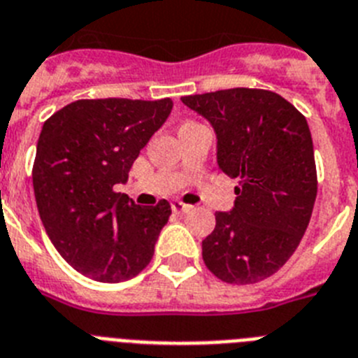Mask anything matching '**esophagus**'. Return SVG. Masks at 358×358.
Wrapping results in <instances>:
<instances>
[{"label":"esophagus","instance_id":"34e87169","mask_svg":"<svg viewBox=\"0 0 358 358\" xmlns=\"http://www.w3.org/2000/svg\"><path fill=\"white\" fill-rule=\"evenodd\" d=\"M171 209L175 210V213H178V214H183V213H189V210H191L192 207H191V205L182 203V201L175 200V201H173V203H171Z\"/></svg>","mask_w":358,"mask_h":358}]
</instances>
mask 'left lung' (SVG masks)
I'll return each mask as SVG.
<instances>
[{
  "label": "left lung",
  "instance_id": "8db88e82",
  "mask_svg": "<svg viewBox=\"0 0 358 358\" xmlns=\"http://www.w3.org/2000/svg\"><path fill=\"white\" fill-rule=\"evenodd\" d=\"M182 102L209 120L217 166L239 180L234 207L216 213L214 231L201 241L205 265L231 285L268 278L295 252L315 203L308 122L266 90H220Z\"/></svg>",
  "mask_w": 358,
  "mask_h": 358
}]
</instances>
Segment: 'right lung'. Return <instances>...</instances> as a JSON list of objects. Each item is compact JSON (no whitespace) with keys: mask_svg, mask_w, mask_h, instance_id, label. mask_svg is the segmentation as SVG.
<instances>
[{"mask_svg":"<svg viewBox=\"0 0 358 358\" xmlns=\"http://www.w3.org/2000/svg\"><path fill=\"white\" fill-rule=\"evenodd\" d=\"M171 110V99H85L43 124L32 169L37 210L57 252L93 281L131 279L153 257L169 201L141 207L115 185Z\"/></svg>","mask_w":358,"mask_h":358,"instance_id":"right-lung-1","label":"right lung"}]
</instances>
